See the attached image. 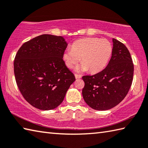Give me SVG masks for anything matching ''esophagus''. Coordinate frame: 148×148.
I'll return each mask as SVG.
<instances>
[{
	"mask_svg": "<svg viewBox=\"0 0 148 148\" xmlns=\"http://www.w3.org/2000/svg\"><path fill=\"white\" fill-rule=\"evenodd\" d=\"M75 77L76 79H79L82 77V76L80 74H75Z\"/></svg>",
	"mask_w": 148,
	"mask_h": 148,
	"instance_id": "obj_1",
	"label": "esophagus"
}]
</instances>
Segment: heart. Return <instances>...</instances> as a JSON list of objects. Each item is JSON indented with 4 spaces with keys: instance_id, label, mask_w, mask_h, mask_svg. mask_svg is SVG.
Instances as JSON below:
<instances>
[{
    "instance_id": "1",
    "label": "heart",
    "mask_w": 148,
    "mask_h": 148,
    "mask_svg": "<svg viewBox=\"0 0 148 148\" xmlns=\"http://www.w3.org/2000/svg\"><path fill=\"white\" fill-rule=\"evenodd\" d=\"M112 45L108 40L96 37H86L73 42L67 48L63 58L67 67L71 69L80 60L82 64L77 71H87L95 73L101 71L108 63L112 54Z\"/></svg>"
}]
</instances>
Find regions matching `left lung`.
Here are the masks:
<instances>
[{"instance_id":"8db88e82","label":"left lung","mask_w":148,"mask_h":148,"mask_svg":"<svg viewBox=\"0 0 148 148\" xmlns=\"http://www.w3.org/2000/svg\"><path fill=\"white\" fill-rule=\"evenodd\" d=\"M112 56L103 71L92 76H84L82 95L91 108L106 111L122 101L132 84L134 66L128 49L122 42L112 39Z\"/></svg>"}]
</instances>
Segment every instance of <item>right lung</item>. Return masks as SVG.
Returning <instances> with one entry per match:
<instances>
[{
  "label": "right lung",
  "instance_id": "1",
  "mask_svg": "<svg viewBox=\"0 0 148 148\" xmlns=\"http://www.w3.org/2000/svg\"><path fill=\"white\" fill-rule=\"evenodd\" d=\"M66 47L63 37L43 34L25 42L16 53L13 65L17 87L36 108H56L76 80L63 60Z\"/></svg>",
  "mask_w": 148,
  "mask_h": 148
}]
</instances>
